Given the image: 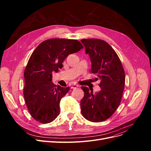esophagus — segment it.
<instances>
[{"mask_svg": "<svg viewBox=\"0 0 151 151\" xmlns=\"http://www.w3.org/2000/svg\"><path fill=\"white\" fill-rule=\"evenodd\" d=\"M79 87V86L78 85H77V84H73V85H72V86H71V89H76L77 88H78Z\"/></svg>", "mask_w": 151, "mask_h": 151, "instance_id": "obj_1", "label": "esophagus"}]
</instances>
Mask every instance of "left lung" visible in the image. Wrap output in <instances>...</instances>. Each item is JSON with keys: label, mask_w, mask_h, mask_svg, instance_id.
<instances>
[{"label": "left lung", "mask_w": 151, "mask_h": 151, "mask_svg": "<svg viewBox=\"0 0 151 151\" xmlns=\"http://www.w3.org/2000/svg\"><path fill=\"white\" fill-rule=\"evenodd\" d=\"M86 53L91 60V72L100 79L101 90L93 94L83 86L84 96L81 101L82 115L90 122L107 120L115 112L121 102L125 75L118 55L107 42L99 39H83Z\"/></svg>", "instance_id": "1"}]
</instances>
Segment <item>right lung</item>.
Wrapping results in <instances>:
<instances>
[{
  "label": "right lung",
  "instance_id": "add662e5",
  "mask_svg": "<svg viewBox=\"0 0 151 151\" xmlns=\"http://www.w3.org/2000/svg\"><path fill=\"white\" fill-rule=\"evenodd\" d=\"M76 40L52 38L41 43L32 53L25 68L23 94L31 116L42 123L53 121L60 113V101L69 91L52 82V72L62 68L69 54L83 48Z\"/></svg>",
  "mask_w": 151,
  "mask_h": 151
}]
</instances>
